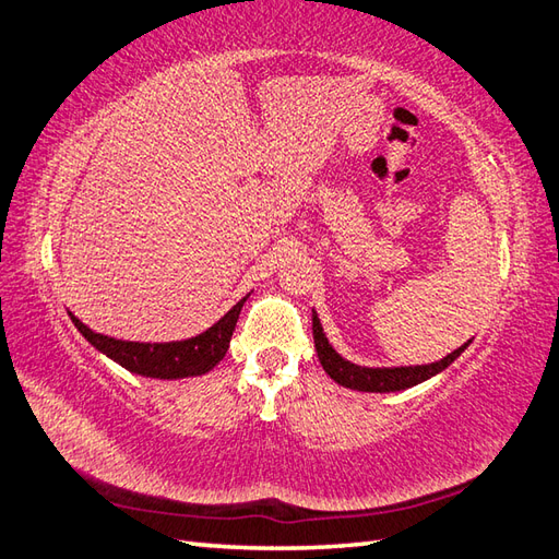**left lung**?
Masks as SVG:
<instances>
[{
  "instance_id": "8db88e82",
  "label": "left lung",
  "mask_w": 559,
  "mask_h": 559,
  "mask_svg": "<svg viewBox=\"0 0 559 559\" xmlns=\"http://www.w3.org/2000/svg\"><path fill=\"white\" fill-rule=\"evenodd\" d=\"M313 340H316V352L320 358V366L325 368V373L334 382L342 384V388L358 390V392H400V390L414 388V384L426 382L428 378L442 373V370L450 364H454L456 358L464 354L466 346L471 344V340H468L466 344H462L459 349L440 358V361H436V364L368 368V366H358V364L346 361V358L337 349H334L328 340V334L322 332L320 318L316 311H313Z\"/></svg>"
}]
</instances>
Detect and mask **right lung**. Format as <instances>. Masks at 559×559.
<instances>
[{"label": "right lung", "instance_id": "1", "mask_svg": "<svg viewBox=\"0 0 559 559\" xmlns=\"http://www.w3.org/2000/svg\"><path fill=\"white\" fill-rule=\"evenodd\" d=\"M251 294L231 306L229 311L222 316L215 325H210L205 332L195 334L189 340L177 342H129L107 337V334L93 332L85 322L69 311V318L76 330L88 340L97 352L105 354L111 361L121 368L131 370L135 376L143 378H157V380H181V378H195L205 376L213 370L229 349L231 332L237 328V320L241 313V306Z\"/></svg>", "mask_w": 559, "mask_h": 559}]
</instances>
